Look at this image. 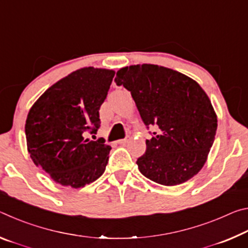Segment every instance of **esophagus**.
<instances>
[{
  "instance_id": "34e87169",
  "label": "esophagus",
  "mask_w": 248,
  "mask_h": 248,
  "mask_svg": "<svg viewBox=\"0 0 248 248\" xmlns=\"http://www.w3.org/2000/svg\"><path fill=\"white\" fill-rule=\"evenodd\" d=\"M117 142H118L119 144H125L128 142V139H121V140H118Z\"/></svg>"
}]
</instances>
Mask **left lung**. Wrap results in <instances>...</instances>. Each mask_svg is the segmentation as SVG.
I'll list each match as a JSON object with an SVG mask.
<instances>
[{
	"mask_svg": "<svg viewBox=\"0 0 248 248\" xmlns=\"http://www.w3.org/2000/svg\"><path fill=\"white\" fill-rule=\"evenodd\" d=\"M115 82L131 93L145 125L157 129L137 161L141 174L164 186H176L198 174L217 127L211 100L199 84L156 64L124 66Z\"/></svg>",
	"mask_w": 248,
	"mask_h": 248,
	"instance_id": "left-lung-1",
	"label": "left lung"
}]
</instances>
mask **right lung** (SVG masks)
Here are the masks:
<instances>
[{
  "label": "right lung",
  "instance_id": "obj_1",
  "mask_svg": "<svg viewBox=\"0 0 248 248\" xmlns=\"http://www.w3.org/2000/svg\"><path fill=\"white\" fill-rule=\"evenodd\" d=\"M114 77V70L78 69L50 86L28 112V153L36 166L62 186L84 187L106 170L111 148L85 136L97 132L99 108Z\"/></svg>",
  "mask_w": 248,
  "mask_h": 248
}]
</instances>
